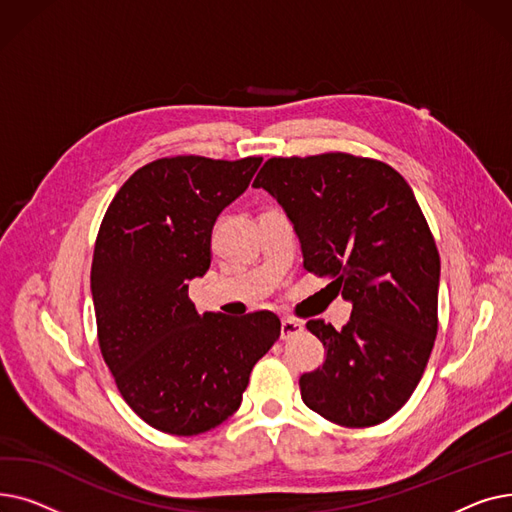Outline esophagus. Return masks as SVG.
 Here are the masks:
<instances>
[{
	"label": "esophagus",
	"instance_id": "34e87169",
	"mask_svg": "<svg viewBox=\"0 0 512 512\" xmlns=\"http://www.w3.org/2000/svg\"><path fill=\"white\" fill-rule=\"evenodd\" d=\"M305 330L303 321H297V319H282V340H288L292 336H297Z\"/></svg>",
	"mask_w": 512,
	"mask_h": 512
}]
</instances>
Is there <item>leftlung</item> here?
<instances>
[{"mask_svg": "<svg viewBox=\"0 0 512 512\" xmlns=\"http://www.w3.org/2000/svg\"><path fill=\"white\" fill-rule=\"evenodd\" d=\"M253 186L286 211L305 270L353 305L342 330L307 321L326 361L301 375L303 402L344 427L390 419L438 334L440 255L411 186L384 161L348 153L272 157Z\"/></svg>", "mask_w": 512, "mask_h": 512, "instance_id": "obj_1", "label": "left lung"}]
</instances>
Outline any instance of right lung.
I'll return each mask as SVG.
<instances>
[{"mask_svg":"<svg viewBox=\"0 0 512 512\" xmlns=\"http://www.w3.org/2000/svg\"><path fill=\"white\" fill-rule=\"evenodd\" d=\"M261 161L157 159L105 211L91 265L99 348L128 407L159 432L197 436L234 415L280 338L272 311L199 315L188 299V282L209 270L215 220Z\"/></svg>","mask_w":512,"mask_h":512,"instance_id":"add662e5","label":"right lung"}]
</instances>
